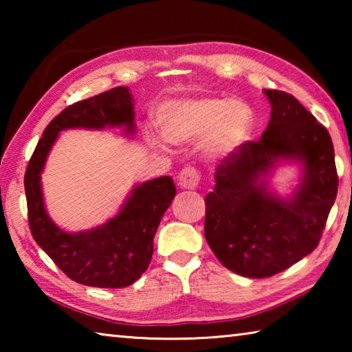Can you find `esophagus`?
Returning <instances> with one entry per match:
<instances>
[{
  "instance_id": "obj_1",
  "label": "esophagus",
  "mask_w": 352,
  "mask_h": 352,
  "mask_svg": "<svg viewBox=\"0 0 352 352\" xmlns=\"http://www.w3.org/2000/svg\"><path fill=\"white\" fill-rule=\"evenodd\" d=\"M178 186L182 189H195L200 182V174L199 170L192 168V166H188L184 168L180 174H178Z\"/></svg>"
}]
</instances>
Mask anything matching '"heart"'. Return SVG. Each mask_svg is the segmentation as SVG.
I'll return each instance as SVG.
<instances>
[{"label": "heart", "mask_w": 352, "mask_h": 352, "mask_svg": "<svg viewBox=\"0 0 352 352\" xmlns=\"http://www.w3.org/2000/svg\"><path fill=\"white\" fill-rule=\"evenodd\" d=\"M163 133L172 142H190L208 135L206 147L214 155H226L245 144L254 127L252 107L228 98L172 100L160 110ZM164 148V141L151 140Z\"/></svg>", "instance_id": "heart-1"}]
</instances>
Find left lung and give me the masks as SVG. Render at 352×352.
<instances>
[{"instance_id":"left-lung-1","label":"left lung","mask_w":352,"mask_h":352,"mask_svg":"<svg viewBox=\"0 0 352 352\" xmlns=\"http://www.w3.org/2000/svg\"><path fill=\"white\" fill-rule=\"evenodd\" d=\"M270 121L259 141H247L216 169L205 197V237L226 269L269 278L317 248L336 201L338 177L332 140L289 93L264 90ZM281 161L300 162L303 180L287 199L266 188Z\"/></svg>"}]
</instances>
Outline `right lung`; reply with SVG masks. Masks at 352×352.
<instances>
[{
  "mask_svg": "<svg viewBox=\"0 0 352 352\" xmlns=\"http://www.w3.org/2000/svg\"><path fill=\"white\" fill-rule=\"evenodd\" d=\"M124 127L135 132L133 99L127 87H116L65 109L47 124L29 160L25 190L32 237L73 281L100 289L133 284L151 264L153 236L175 197L170 177H158L132 189L115 217L96 228L67 233L45 210L41 172L58 133L67 129Z\"/></svg>",
  "mask_w": 352,
  "mask_h": 352,
  "instance_id": "right-lung-1",
  "label": "right lung"
}]
</instances>
